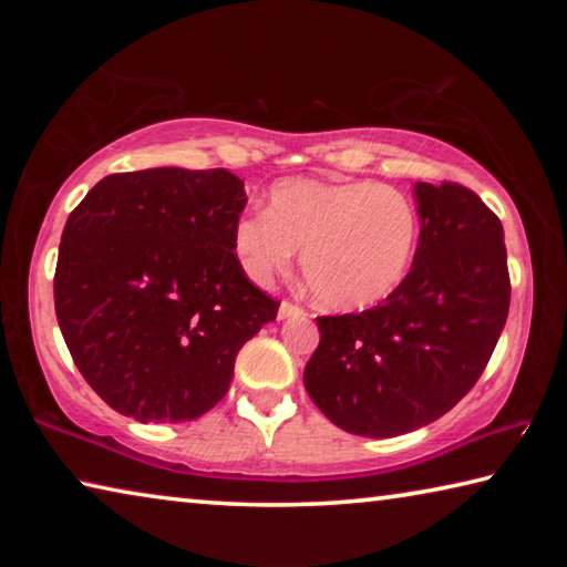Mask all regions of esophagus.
<instances>
[{
	"label": "esophagus",
	"instance_id": "esophagus-1",
	"mask_svg": "<svg viewBox=\"0 0 567 567\" xmlns=\"http://www.w3.org/2000/svg\"><path fill=\"white\" fill-rule=\"evenodd\" d=\"M297 315H305L302 307H297L292 302H282L280 310H277V318L280 320H287V318H297Z\"/></svg>",
	"mask_w": 567,
	"mask_h": 567
}]
</instances>
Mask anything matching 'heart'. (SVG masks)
<instances>
[{"label":"heart","mask_w":567,"mask_h":567,"mask_svg":"<svg viewBox=\"0 0 567 567\" xmlns=\"http://www.w3.org/2000/svg\"><path fill=\"white\" fill-rule=\"evenodd\" d=\"M417 209L405 192L368 179H285L265 213L243 215L233 249L249 280L285 272L302 249L307 290L330 310H364L405 280L417 247Z\"/></svg>","instance_id":"obj_1"}]
</instances>
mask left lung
<instances>
[{
    "label": "left lung",
    "instance_id": "left-lung-1",
    "mask_svg": "<svg viewBox=\"0 0 567 567\" xmlns=\"http://www.w3.org/2000/svg\"><path fill=\"white\" fill-rule=\"evenodd\" d=\"M412 189L408 277L372 310L318 318L305 368L307 395L352 435L395 437L443 417L483 375L511 307L501 219L453 182Z\"/></svg>",
    "mask_w": 567,
    "mask_h": 567
}]
</instances>
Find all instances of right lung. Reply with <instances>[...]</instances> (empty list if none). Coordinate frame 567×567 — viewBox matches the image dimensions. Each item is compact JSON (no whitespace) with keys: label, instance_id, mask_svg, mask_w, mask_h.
I'll return each instance as SVG.
<instances>
[{"label":"right lung","instance_id":"1","mask_svg":"<svg viewBox=\"0 0 567 567\" xmlns=\"http://www.w3.org/2000/svg\"><path fill=\"white\" fill-rule=\"evenodd\" d=\"M245 182L227 169L110 175L74 207L54 310L82 378L140 422H187L229 390L243 344L277 318L247 280L233 227Z\"/></svg>","mask_w":567,"mask_h":567}]
</instances>
